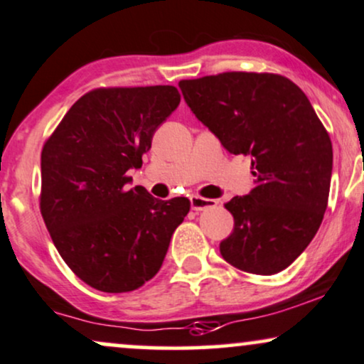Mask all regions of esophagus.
<instances>
[{"mask_svg": "<svg viewBox=\"0 0 364 364\" xmlns=\"http://www.w3.org/2000/svg\"><path fill=\"white\" fill-rule=\"evenodd\" d=\"M190 201H191V208L196 210V212H201V210H207V208H215L218 205L217 200L201 198V196H198V195L191 196Z\"/></svg>", "mask_w": 364, "mask_h": 364, "instance_id": "obj_1", "label": "esophagus"}]
</instances>
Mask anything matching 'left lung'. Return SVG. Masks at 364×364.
<instances>
[{"label": "left lung", "instance_id": "8db88e82", "mask_svg": "<svg viewBox=\"0 0 364 364\" xmlns=\"http://www.w3.org/2000/svg\"><path fill=\"white\" fill-rule=\"evenodd\" d=\"M185 102L230 154L251 156L256 186L225 208L234 230L220 242L237 269L274 274L291 264L322 224L332 144L295 82L269 73H222L179 81Z\"/></svg>", "mask_w": 364, "mask_h": 364}]
</instances>
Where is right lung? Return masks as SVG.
I'll list each match as a JSON object with an SVG mask.
<instances>
[{
    "label": "right lung",
    "mask_w": 364,
    "mask_h": 364,
    "mask_svg": "<svg viewBox=\"0 0 364 364\" xmlns=\"http://www.w3.org/2000/svg\"><path fill=\"white\" fill-rule=\"evenodd\" d=\"M174 86L98 87L69 108L42 149L41 212L65 264L107 293L156 277L190 200L127 188L152 135L178 108Z\"/></svg>",
    "instance_id": "1"
}]
</instances>
